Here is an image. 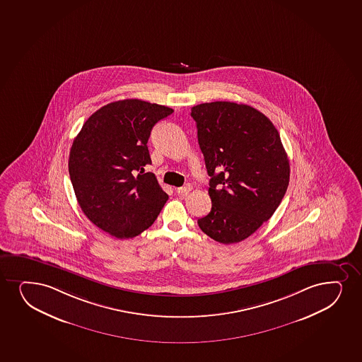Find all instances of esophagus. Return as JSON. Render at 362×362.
I'll use <instances>...</instances> for the list:
<instances>
[{
  "mask_svg": "<svg viewBox=\"0 0 362 362\" xmlns=\"http://www.w3.org/2000/svg\"><path fill=\"white\" fill-rule=\"evenodd\" d=\"M192 190V187L190 185H185V187H177L175 189V192L178 194V195H187V192H190Z\"/></svg>",
  "mask_w": 362,
  "mask_h": 362,
  "instance_id": "obj_1",
  "label": "esophagus"
}]
</instances>
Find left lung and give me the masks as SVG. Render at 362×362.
Here are the masks:
<instances>
[{
    "label": "left lung",
    "mask_w": 362,
    "mask_h": 362,
    "mask_svg": "<svg viewBox=\"0 0 362 362\" xmlns=\"http://www.w3.org/2000/svg\"><path fill=\"white\" fill-rule=\"evenodd\" d=\"M209 177L211 212L197 224L214 241H243L269 221L285 196L289 162L272 121L231 102L192 107Z\"/></svg>",
    "instance_id": "obj_1"
}]
</instances>
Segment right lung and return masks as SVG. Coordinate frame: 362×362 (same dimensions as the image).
Here are the masks:
<instances>
[{
	"label": "right lung",
	"mask_w": 362,
	"mask_h": 362,
	"mask_svg": "<svg viewBox=\"0 0 362 362\" xmlns=\"http://www.w3.org/2000/svg\"><path fill=\"white\" fill-rule=\"evenodd\" d=\"M173 112L141 99L110 103L90 115L74 139L69 175L82 212L116 238L153 226L168 195L153 173L148 141L153 126Z\"/></svg>",
	"instance_id": "add662e5"
}]
</instances>
